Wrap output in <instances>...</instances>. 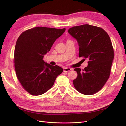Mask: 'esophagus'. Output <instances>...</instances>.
<instances>
[{
  "label": "esophagus",
  "mask_w": 126,
  "mask_h": 126,
  "mask_svg": "<svg viewBox=\"0 0 126 126\" xmlns=\"http://www.w3.org/2000/svg\"><path fill=\"white\" fill-rule=\"evenodd\" d=\"M71 70V68H68V67H64V68H63V71H64V72L69 71Z\"/></svg>",
  "instance_id": "34e87169"
}]
</instances>
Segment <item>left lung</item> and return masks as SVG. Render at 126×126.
Wrapping results in <instances>:
<instances>
[{
    "label": "left lung",
    "instance_id": "8db88e82",
    "mask_svg": "<svg viewBox=\"0 0 126 126\" xmlns=\"http://www.w3.org/2000/svg\"><path fill=\"white\" fill-rule=\"evenodd\" d=\"M77 40L79 57L87 58L84 69H74L78 76L73 84L78 91L91 95L101 89L109 77L114 58V50L108 33L102 28L88 24L74 26L68 29Z\"/></svg>",
    "mask_w": 126,
    "mask_h": 126
}]
</instances>
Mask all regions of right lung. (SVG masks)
<instances>
[{
    "mask_svg": "<svg viewBox=\"0 0 126 126\" xmlns=\"http://www.w3.org/2000/svg\"><path fill=\"white\" fill-rule=\"evenodd\" d=\"M66 28L36 27L22 32L15 45L14 62L15 71L23 88L33 96L50 89L63 69L43 60L55 40Z\"/></svg>",
    "mask_w": 126,
    "mask_h": 126,
    "instance_id": "obj_1",
    "label": "right lung"
}]
</instances>
